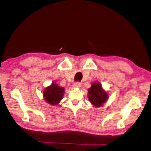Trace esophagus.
<instances>
[{
  "mask_svg": "<svg viewBox=\"0 0 151 151\" xmlns=\"http://www.w3.org/2000/svg\"><path fill=\"white\" fill-rule=\"evenodd\" d=\"M72 86L74 88H80L81 84V83H79V82H76V83L73 84Z\"/></svg>",
  "mask_w": 151,
  "mask_h": 151,
  "instance_id": "1",
  "label": "esophagus"
}]
</instances>
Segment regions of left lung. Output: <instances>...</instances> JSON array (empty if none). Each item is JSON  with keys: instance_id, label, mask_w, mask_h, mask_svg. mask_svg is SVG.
<instances>
[{"instance_id": "1", "label": "left lung", "mask_w": 151, "mask_h": 151, "mask_svg": "<svg viewBox=\"0 0 151 151\" xmlns=\"http://www.w3.org/2000/svg\"><path fill=\"white\" fill-rule=\"evenodd\" d=\"M88 99L91 103L95 107H100L106 102L108 98V93L105 91L99 83H93L88 89Z\"/></svg>"}]
</instances>
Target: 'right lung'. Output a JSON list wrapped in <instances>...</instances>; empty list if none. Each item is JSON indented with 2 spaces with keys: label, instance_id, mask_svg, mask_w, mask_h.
<instances>
[{
  "label": "right lung",
  "instance_id": "1",
  "mask_svg": "<svg viewBox=\"0 0 151 151\" xmlns=\"http://www.w3.org/2000/svg\"><path fill=\"white\" fill-rule=\"evenodd\" d=\"M64 91V88L53 83L45 89L43 91L44 99L47 103L55 106L62 99Z\"/></svg>",
  "mask_w": 151,
  "mask_h": 151
}]
</instances>
